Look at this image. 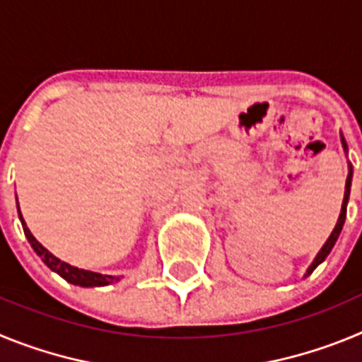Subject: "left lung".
Listing matches in <instances>:
<instances>
[{
  "label": "left lung",
  "mask_w": 362,
  "mask_h": 362,
  "mask_svg": "<svg viewBox=\"0 0 362 362\" xmlns=\"http://www.w3.org/2000/svg\"><path fill=\"white\" fill-rule=\"evenodd\" d=\"M341 141H343L344 152H348L346 141H344L343 136H341ZM350 187H351V165H348V177H346V187H344V199H343V206H341V214H339L337 225H335L334 232L330 233V238L326 239V243H325V245H322V248H321V250H319V254L315 255V259H313V263L308 267V270H306V276H310V274H312V272L315 270V268H317L319 264H321L326 257H328V254H330L332 248H334L335 241H337L339 233H341V230H343L344 219H346V204H348V199H350Z\"/></svg>",
  "instance_id": "left-lung-1"
}]
</instances>
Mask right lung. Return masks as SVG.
Listing matches in <instances>:
<instances>
[{
	"mask_svg": "<svg viewBox=\"0 0 362 362\" xmlns=\"http://www.w3.org/2000/svg\"><path fill=\"white\" fill-rule=\"evenodd\" d=\"M18 214H19V219H21V225H23L25 235H27L28 243H30V246L34 248V252L40 255L41 261H43L50 270L56 272L57 276H62L65 281H69V283L72 284H78V286H107V284L117 283V281H119V277L116 276H103V274H98V272L81 270V268H76L72 267V264L62 261V259H57L56 255L50 254V252L47 250V248H45V246L41 245L34 235H32L27 223L23 221V216H21V212H19V204H18Z\"/></svg>",
	"mask_w": 362,
	"mask_h": 362,
	"instance_id": "add662e5",
	"label": "right lung"
}]
</instances>
